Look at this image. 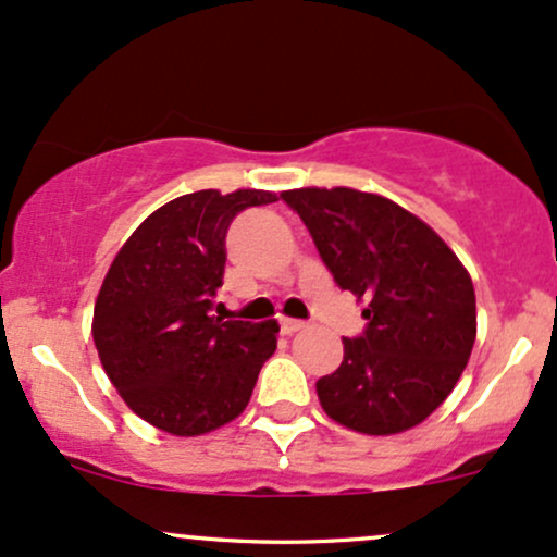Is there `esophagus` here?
Wrapping results in <instances>:
<instances>
[{
    "mask_svg": "<svg viewBox=\"0 0 557 557\" xmlns=\"http://www.w3.org/2000/svg\"><path fill=\"white\" fill-rule=\"evenodd\" d=\"M306 327V322H298V319H280V330H283V335H296Z\"/></svg>",
    "mask_w": 557,
    "mask_h": 557,
    "instance_id": "1",
    "label": "esophagus"
}]
</instances>
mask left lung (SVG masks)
<instances>
[{
  "label": "left lung",
  "instance_id": "obj_1",
  "mask_svg": "<svg viewBox=\"0 0 557 557\" xmlns=\"http://www.w3.org/2000/svg\"><path fill=\"white\" fill-rule=\"evenodd\" d=\"M335 283L367 298V330L317 382L330 419L398 434L453 393L476 341L469 272L430 225L385 196L354 188L285 190Z\"/></svg>",
  "mask_w": 557,
  "mask_h": 557
}]
</instances>
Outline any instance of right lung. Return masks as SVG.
I'll return each mask as SVG.
<instances>
[{
    "instance_id": "right-lung-1",
    "label": "right lung",
    "mask_w": 557,
    "mask_h": 557,
    "mask_svg": "<svg viewBox=\"0 0 557 557\" xmlns=\"http://www.w3.org/2000/svg\"><path fill=\"white\" fill-rule=\"evenodd\" d=\"M270 190H196L159 207L114 257L94 306L101 367L133 413L157 430L196 437L240 417L277 322L214 317L225 235Z\"/></svg>"
}]
</instances>
